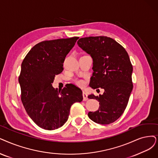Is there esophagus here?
Masks as SVG:
<instances>
[{
    "instance_id": "1",
    "label": "esophagus",
    "mask_w": 158,
    "mask_h": 158,
    "mask_svg": "<svg viewBox=\"0 0 158 158\" xmlns=\"http://www.w3.org/2000/svg\"><path fill=\"white\" fill-rule=\"evenodd\" d=\"M82 95H83V100H84V101L87 100V99H88V98H87V93H86L85 91H83Z\"/></svg>"
}]
</instances>
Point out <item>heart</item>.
I'll use <instances>...</instances> for the list:
<instances>
[{"label":"heart","instance_id":"b5f03b06","mask_svg":"<svg viewBox=\"0 0 158 158\" xmlns=\"http://www.w3.org/2000/svg\"><path fill=\"white\" fill-rule=\"evenodd\" d=\"M75 82H76V84H77L79 86H83L84 85V81L83 80H75Z\"/></svg>","mask_w":158,"mask_h":158}]
</instances>
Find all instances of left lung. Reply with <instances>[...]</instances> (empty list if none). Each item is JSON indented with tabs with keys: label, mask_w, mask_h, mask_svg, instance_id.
<instances>
[{
	"label": "left lung",
	"mask_w": 158,
	"mask_h": 158,
	"mask_svg": "<svg viewBox=\"0 0 158 158\" xmlns=\"http://www.w3.org/2000/svg\"><path fill=\"white\" fill-rule=\"evenodd\" d=\"M78 46L89 54L93 61V73L89 86L100 87L103 94L88 96L99 102L98 110L88 113L94 123L109 124L122 115L133 89V67L125 48L115 40L106 36L80 38Z\"/></svg>",
	"instance_id": "left-lung-1"
}]
</instances>
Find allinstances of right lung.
Returning a JSON list of instances; mask_svg holds the SVG:
<instances>
[{
    "instance_id": "obj_1",
    "label": "right lung",
    "mask_w": 158,
    "mask_h": 158,
    "mask_svg": "<svg viewBox=\"0 0 158 158\" xmlns=\"http://www.w3.org/2000/svg\"><path fill=\"white\" fill-rule=\"evenodd\" d=\"M78 37L40 42L31 48L21 64L19 82L21 101L31 120L48 130L62 127L71 106L83 100L82 91L74 85L61 91L52 86L56 75L64 70L63 64Z\"/></svg>"
}]
</instances>
